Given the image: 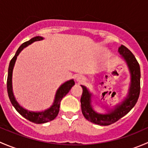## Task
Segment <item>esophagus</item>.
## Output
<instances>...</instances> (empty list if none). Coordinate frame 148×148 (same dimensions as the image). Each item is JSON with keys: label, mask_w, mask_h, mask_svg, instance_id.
Masks as SVG:
<instances>
[{"label": "esophagus", "mask_w": 148, "mask_h": 148, "mask_svg": "<svg viewBox=\"0 0 148 148\" xmlns=\"http://www.w3.org/2000/svg\"><path fill=\"white\" fill-rule=\"evenodd\" d=\"M77 82H79V83H82L83 82H84V80H85V79H84V77H83V76H82V75H79V76H78V77H77Z\"/></svg>", "instance_id": "esophagus-1"}]
</instances>
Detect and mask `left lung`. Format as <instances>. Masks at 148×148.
Masks as SVG:
<instances>
[{"label": "left lung", "mask_w": 148, "mask_h": 148, "mask_svg": "<svg viewBox=\"0 0 148 148\" xmlns=\"http://www.w3.org/2000/svg\"><path fill=\"white\" fill-rule=\"evenodd\" d=\"M118 51L126 62L131 76L129 92L127 97L124 101L117 104L114 110L108 111L107 114H99L96 112L92 107V94L89 92L86 86L82 85L83 92L80 102L82 114L86 120L97 125L106 126L117 122L133 108L138 102L140 95V68L138 61L133 53L125 46L121 45L120 47H119Z\"/></svg>", "instance_id": "8db88e82"}]
</instances>
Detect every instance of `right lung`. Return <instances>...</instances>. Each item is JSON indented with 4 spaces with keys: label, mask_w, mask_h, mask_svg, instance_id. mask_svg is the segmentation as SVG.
I'll return each instance as SVG.
<instances>
[{
    "label": "right lung",
    "mask_w": 148,
    "mask_h": 148,
    "mask_svg": "<svg viewBox=\"0 0 148 148\" xmlns=\"http://www.w3.org/2000/svg\"><path fill=\"white\" fill-rule=\"evenodd\" d=\"M44 39V38L41 36H36L30 39L29 41L23 43V44L21 45L20 47L18 49L16 54L13 56V59L10 60L9 66H8V78H7V91H8V95L9 97V99L11 104H13V107H15L18 112L20 114H21L23 117L26 120L31 121L34 123L36 124H43L46 122H49L54 120L58 115L59 112V107H60V102L61 100L63 99V97L66 96L67 93L70 91L73 86L75 84L74 79H71L69 81L66 82L60 86V87L56 91V95H55L54 101H53V104L47 110H44L42 112H31L26 109L23 108L17 101L16 100L14 95L13 92V86H12V75H13V69L14 67L16 60L17 59V56L20 53V52L24 49L25 47L32 44L34 41H41Z\"/></svg>",
    "instance_id": "1"
}]
</instances>
